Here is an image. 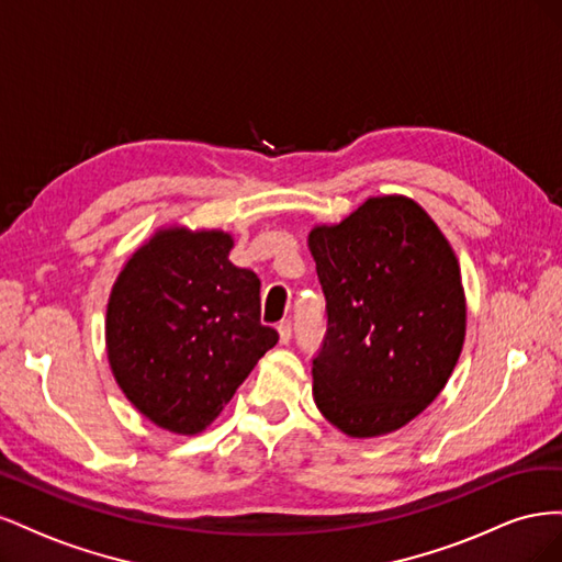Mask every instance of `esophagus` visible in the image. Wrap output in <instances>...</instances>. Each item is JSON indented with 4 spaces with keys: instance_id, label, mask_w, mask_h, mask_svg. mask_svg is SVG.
I'll list each match as a JSON object with an SVG mask.
<instances>
[{
    "instance_id": "obj_1",
    "label": "esophagus",
    "mask_w": 562,
    "mask_h": 562,
    "mask_svg": "<svg viewBox=\"0 0 562 562\" xmlns=\"http://www.w3.org/2000/svg\"><path fill=\"white\" fill-rule=\"evenodd\" d=\"M277 330H279L281 345H288V342H291V337H293V323H291V321H281L279 326H277Z\"/></svg>"
}]
</instances>
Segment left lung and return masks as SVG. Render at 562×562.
<instances>
[{
	"label": "left lung",
	"mask_w": 562,
	"mask_h": 562,
	"mask_svg": "<svg viewBox=\"0 0 562 562\" xmlns=\"http://www.w3.org/2000/svg\"><path fill=\"white\" fill-rule=\"evenodd\" d=\"M326 337L314 356V401L353 438L405 427L462 353L467 304L448 239L405 196H372L339 225L310 232Z\"/></svg>",
	"instance_id": "8db88e82"
}]
</instances>
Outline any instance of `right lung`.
Returning a JSON list of instances; mask_svg holds the SVG:
<instances>
[{
	"label": "right lung",
	"mask_w": 562,
	"mask_h": 562,
	"mask_svg": "<svg viewBox=\"0 0 562 562\" xmlns=\"http://www.w3.org/2000/svg\"><path fill=\"white\" fill-rule=\"evenodd\" d=\"M220 229H159L131 255L108 302V359L126 398L192 436L232 401L279 333L260 323V279L229 262Z\"/></svg>",
	"instance_id": "add662e5"
}]
</instances>
